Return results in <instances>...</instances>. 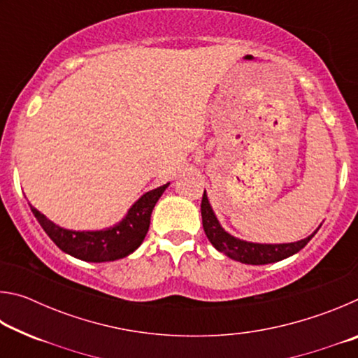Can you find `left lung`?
<instances>
[{
	"mask_svg": "<svg viewBox=\"0 0 358 358\" xmlns=\"http://www.w3.org/2000/svg\"><path fill=\"white\" fill-rule=\"evenodd\" d=\"M202 224L203 230L210 243L213 245L217 251L224 252L230 259L238 260L241 264H250V265H265V264H273L278 260H282L286 257L294 256L295 252H299L301 248L308 245L314 234L310 237L300 241H294V243H282V245H262V243H251V241H245L240 238H235L232 235L227 234L226 230L221 227L220 221L216 220L213 210L210 207V202L207 199V194L203 191L202 203Z\"/></svg>",
	"mask_w": 358,
	"mask_h": 358,
	"instance_id": "1",
	"label": "left lung"
}]
</instances>
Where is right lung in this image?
I'll return each mask as SVG.
<instances>
[{
	"instance_id": "right-lung-1",
	"label": "right lung",
	"mask_w": 358,
	"mask_h": 358,
	"mask_svg": "<svg viewBox=\"0 0 358 358\" xmlns=\"http://www.w3.org/2000/svg\"><path fill=\"white\" fill-rule=\"evenodd\" d=\"M167 186L169 183L143 194L129 208L123 221L106 230L76 232L53 224L34 207L31 211L53 243L66 254L87 262H108L129 256L141 246L148 232L151 211Z\"/></svg>"
}]
</instances>
